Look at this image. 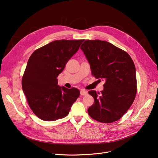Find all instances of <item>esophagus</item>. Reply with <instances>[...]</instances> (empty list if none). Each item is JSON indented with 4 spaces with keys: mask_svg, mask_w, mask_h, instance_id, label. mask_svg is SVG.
<instances>
[{
    "mask_svg": "<svg viewBox=\"0 0 158 158\" xmlns=\"http://www.w3.org/2000/svg\"><path fill=\"white\" fill-rule=\"evenodd\" d=\"M87 94H88L87 91H85L84 89H82L80 91V95H86Z\"/></svg>",
    "mask_w": 158,
    "mask_h": 158,
    "instance_id": "esophagus-1",
    "label": "esophagus"
}]
</instances>
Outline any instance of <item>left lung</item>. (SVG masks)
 Instances as JSON below:
<instances>
[{"mask_svg":"<svg viewBox=\"0 0 158 158\" xmlns=\"http://www.w3.org/2000/svg\"><path fill=\"white\" fill-rule=\"evenodd\" d=\"M95 78L103 79L101 92H88L94 103L89 115L97 121L111 123L121 118L130 108L136 94V68L127 52L110 43L86 40L80 47Z\"/></svg>","mask_w":158,"mask_h":158,"instance_id":"1","label":"left lung"}]
</instances>
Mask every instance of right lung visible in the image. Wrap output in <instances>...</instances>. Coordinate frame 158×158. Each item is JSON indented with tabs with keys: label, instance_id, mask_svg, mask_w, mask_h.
Segmentation results:
<instances>
[{
	"label": "right lung",
	"instance_id": "obj_1",
	"mask_svg": "<svg viewBox=\"0 0 158 158\" xmlns=\"http://www.w3.org/2000/svg\"><path fill=\"white\" fill-rule=\"evenodd\" d=\"M84 41H52L35 50L28 60L22 89L32 111L41 120L53 121L66 117L79 97V89L59 86L56 78Z\"/></svg>",
	"mask_w": 158,
	"mask_h": 158
}]
</instances>
